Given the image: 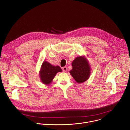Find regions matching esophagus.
Segmentation results:
<instances>
[{"instance_id": "1", "label": "esophagus", "mask_w": 130, "mask_h": 130, "mask_svg": "<svg viewBox=\"0 0 130 130\" xmlns=\"http://www.w3.org/2000/svg\"><path fill=\"white\" fill-rule=\"evenodd\" d=\"M62 69H63V71L64 72H66L67 71V67H66V66L63 67L62 68Z\"/></svg>"}]
</instances>
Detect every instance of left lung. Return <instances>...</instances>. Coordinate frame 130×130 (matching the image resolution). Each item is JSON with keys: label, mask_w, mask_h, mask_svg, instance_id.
Wrapping results in <instances>:
<instances>
[{"label": "left lung", "mask_w": 130, "mask_h": 130, "mask_svg": "<svg viewBox=\"0 0 130 130\" xmlns=\"http://www.w3.org/2000/svg\"><path fill=\"white\" fill-rule=\"evenodd\" d=\"M73 69L70 74L78 84H82L87 81L91 74V66L85 56L76 57L72 63Z\"/></svg>", "instance_id": "8db88e82"}]
</instances>
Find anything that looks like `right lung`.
I'll return each instance as SVG.
<instances>
[{
    "label": "right lung",
    "instance_id": "obj_1",
    "mask_svg": "<svg viewBox=\"0 0 130 130\" xmlns=\"http://www.w3.org/2000/svg\"><path fill=\"white\" fill-rule=\"evenodd\" d=\"M62 69L59 66H54L46 61H44L41 66L39 76L41 81L44 85H49L58 72H61Z\"/></svg>",
    "mask_w": 130,
    "mask_h": 130
}]
</instances>
